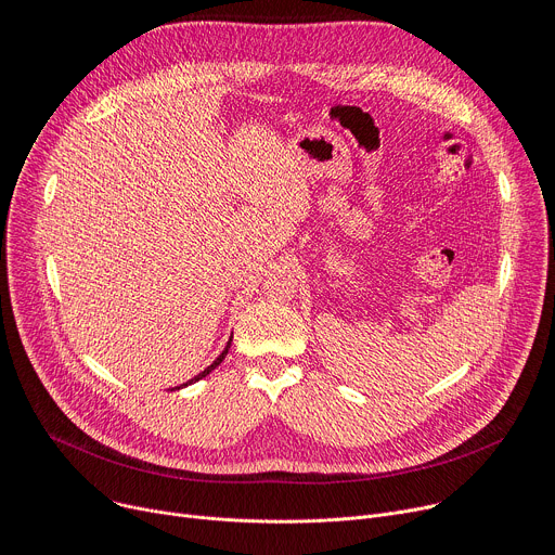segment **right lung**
<instances>
[{"label": "right lung", "mask_w": 555, "mask_h": 555, "mask_svg": "<svg viewBox=\"0 0 555 555\" xmlns=\"http://www.w3.org/2000/svg\"><path fill=\"white\" fill-rule=\"evenodd\" d=\"M230 343H232V336H230V338H228V343H225V347H223V351H221V353H219V356H217V358H215V360H212V362H210V364H208V366H206V369H204V371H202V373H197V375H195V377H191V379H186V382H184V384H180V386H173V388H169V390H180V388H186V386H191V384H195V382H199V379H202V377H206V375H208V373H210V371H212V369H215V366H219V364H221V360H223V358H225V353H228V349H230Z\"/></svg>", "instance_id": "1"}]
</instances>
